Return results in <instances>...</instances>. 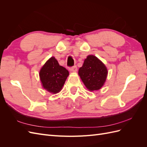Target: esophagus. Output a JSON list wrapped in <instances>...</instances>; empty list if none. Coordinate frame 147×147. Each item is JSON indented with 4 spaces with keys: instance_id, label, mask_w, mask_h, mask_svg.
<instances>
[{
    "instance_id": "obj_1",
    "label": "esophagus",
    "mask_w": 147,
    "mask_h": 147,
    "mask_svg": "<svg viewBox=\"0 0 147 147\" xmlns=\"http://www.w3.org/2000/svg\"><path fill=\"white\" fill-rule=\"evenodd\" d=\"M70 70L72 71V72H76V71L77 70V65H74L73 67H72L70 68Z\"/></svg>"
}]
</instances>
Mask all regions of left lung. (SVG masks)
Listing matches in <instances>:
<instances>
[{
  "label": "left lung",
  "mask_w": 147,
  "mask_h": 147,
  "mask_svg": "<svg viewBox=\"0 0 147 147\" xmlns=\"http://www.w3.org/2000/svg\"><path fill=\"white\" fill-rule=\"evenodd\" d=\"M107 69L97 57L90 55L84 59L78 74L84 85L90 91L98 90L104 85L107 75Z\"/></svg>",
  "instance_id": "left-lung-1"
}]
</instances>
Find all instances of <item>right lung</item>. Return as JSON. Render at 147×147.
I'll return each mask as SVG.
<instances>
[{"label":"right lung","mask_w":147,"mask_h":147,"mask_svg":"<svg viewBox=\"0 0 147 147\" xmlns=\"http://www.w3.org/2000/svg\"><path fill=\"white\" fill-rule=\"evenodd\" d=\"M69 74V71L51 57L42 67L39 75L43 88L56 94L61 90Z\"/></svg>","instance_id":"right-lung-1"}]
</instances>
